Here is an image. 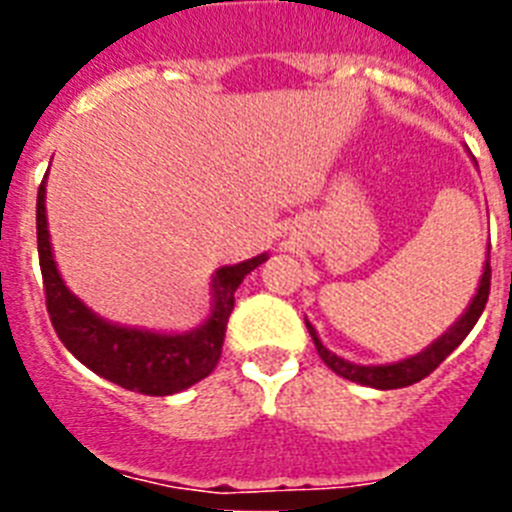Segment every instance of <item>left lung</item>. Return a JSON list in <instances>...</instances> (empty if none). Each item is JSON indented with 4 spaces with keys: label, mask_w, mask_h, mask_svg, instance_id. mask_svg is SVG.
Here are the masks:
<instances>
[{
    "label": "left lung",
    "mask_w": 512,
    "mask_h": 512,
    "mask_svg": "<svg viewBox=\"0 0 512 512\" xmlns=\"http://www.w3.org/2000/svg\"><path fill=\"white\" fill-rule=\"evenodd\" d=\"M490 277H492V269H490V259H487L485 274H482V279H479L477 295H474L469 310L459 318V323H454V328H449V333H443L436 343H431V346L425 348V351H420L418 356H410V359L397 361V364L361 366V364H351V361H343L341 356L330 354L328 348L320 343L318 333H315V328H312L310 323H307V330H310L312 341H315L320 359H323L325 366L333 369L338 377L366 384V387H377V390H400V387H410V384L428 377V374H431L433 369H438V364H441V361L469 336V330L477 325L479 315H482V310H485L487 305V297H490Z\"/></svg>",
    "instance_id": "left-lung-1"
}]
</instances>
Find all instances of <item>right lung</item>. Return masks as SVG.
I'll return each mask as SVG.
<instances>
[{
  "instance_id": "right-lung-1",
  "label": "right lung",
  "mask_w": 512,
  "mask_h": 512,
  "mask_svg": "<svg viewBox=\"0 0 512 512\" xmlns=\"http://www.w3.org/2000/svg\"><path fill=\"white\" fill-rule=\"evenodd\" d=\"M38 256L43 274L45 307L58 338L81 364L99 377L130 392L164 397L205 379L220 361L225 328L235 305V289L266 261V253L243 264L223 266L215 274V310L202 328L184 336H164L151 330L112 325L97 318L84 302L71 295L56 269L45 220V179L38 187Z\"/></svg>"
}]
</instances>
